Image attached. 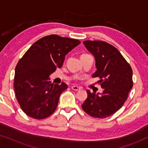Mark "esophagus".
<instances>
[{"mask_svg": "<svg viewBox=\"0 0 148 148\" xmlns=\"http://www.w3.org/2000/svg\"><path fill=\"white\" fill-rule=\"evenodd\" d=\"M71 88H72V90H74V91H79V90H81V88H79V87H78V86H72V87H71Z\"/></svg>", "mask_w": 148, "mask_h": 148, "instance_id": "obj_1", "label": "esophagus"}]
</instances>
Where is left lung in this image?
Wrapping results in <instances>:
<instances>
[{
  "mask_svg": "<svg viewBox=\"0 0 148 148\" xmlns=\"http://www.w3.org/2000/svg\"><path fill=\"white\" fill-rule=\"evenodd\" d=\"M96 60V72L104 91L102 94L87 90L88 98L82 108L94 118L104 119L118 111L128 97L133 87V71L120 52L103 41L86 40L83 42Z\"/></svg>",
  "mask_w": 148,
  "mask_h": 148,
  "instance_id": "obj_1",
  "label": "left lung"
}]
</instances>
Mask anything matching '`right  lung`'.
<instances>
[{
    "label": "right lung",
    "mask_w": 148,
    "mask_h": 148,
    "mask_svg": "<svg viewBox=\"0 0 148 148\" xmlns=\"http://www.w3.org/2000/svg\"><path fill=\"white\" fill-rule=\"evenodd\" d=\"M81 43L75 39L50 35L32 45L15 67L14 89L24 112L42 119L57 107L60 94L68 86L62 82L52 84L50 75L63 64L65 56Z\"/></svg>",
    "instance_id": "obj_1"
}]
</instances>
